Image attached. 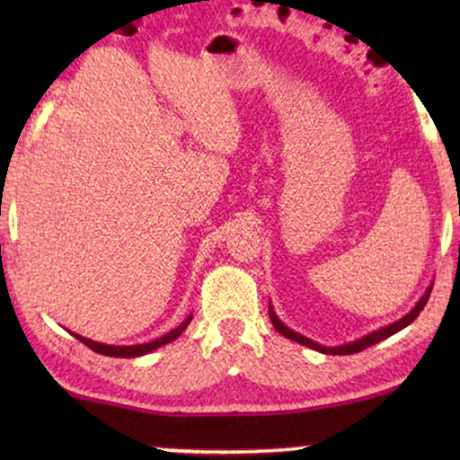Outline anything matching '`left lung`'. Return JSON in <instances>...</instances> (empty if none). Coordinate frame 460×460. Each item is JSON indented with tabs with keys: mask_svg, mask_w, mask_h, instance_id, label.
I'll use <instances>...</instances> for the list:
<instances>
[{
	"mask_svg": "<svg viewBox=\"0 0 460 460\" xmlns=\"http://www.w3.org/2000/svg\"><path fill=\"white\" fill-rule=\"evenodd\" d=\"M431 288H433V285L427 287V291H425L423 297H420V299L417 301V305H414L412 310L406 314V316H402L400 320H395V323H392V324L383 326V329H376V331H373V332H368V335L356 339V341H349V343H343V345H323V343H316V341H312V339H307L305 335H301V332L288 329V326H287L285 323H282V320H280L279 316H276V312H274L272 305H270V320H272L274 329L279 331L282 337L291 339V341H297V343H301V345H305V348L316 349V351H320V354H326V356H348V354H356V351L367 349V348H370V345L379 343V341H383V339L392 337V335H395V332H398V331L406 329L408 324H412V320L419 316L420 310H423L427 301H429Z\"/></svg>",
	"mask_w": 460,
	"mask_h": 460,
	"instance_id": "obj_1",
	"label": "left lung"
}]
</instances>
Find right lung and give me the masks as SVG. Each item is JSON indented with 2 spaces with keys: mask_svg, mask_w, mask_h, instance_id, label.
Instances as JSON below:
<instances>
[{
  "mask_svg": "<svg viewBox=\"0 0 460 460\" xmlns=\"http://www.w3.org/2000/svg\"><path fill=\"white\" fill-rule=\"evenodd\" d=\"M192 320V314L188 316L184 323L180 326H175L173 331L165 332V335L155 339V341H148V343H137V345H106V343H98V341H92V339H85L77 335V332H73L75 339H79L81 343H85L87 348L96 351V354H102V356H111V358H137V356H144V354H150V351H155L156 348H161V345H167L172 343L173 339H178L181 332L186 331V326L190 324Z\"/></svg>",
  "mask_w": 460,
  "mask_h": 460,
  "instance_id": "add662e5",
  "label": "right lung"
}]
</instances>
